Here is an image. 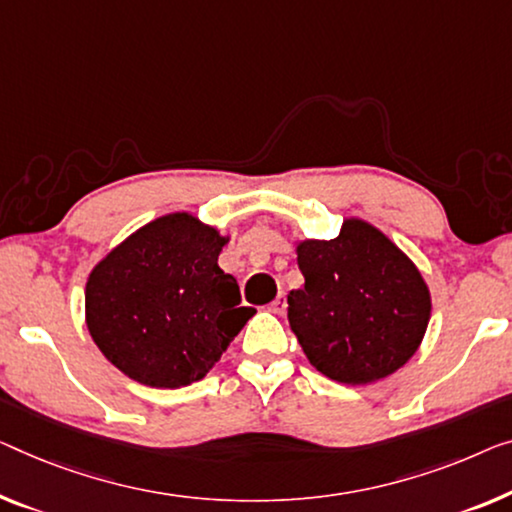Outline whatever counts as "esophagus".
Here are the masks:
<instances>
[{"label":"esophagus","instance_id":"34e87169","mask_svg":"<svg viewBox=\"0 0 512 512\" xmlns=\"http://www.w3.org/2000/svg\"><path fill=\"white\" fill-rule=\"evenodd\" d=\"M285 310H287L285 294H278L276 299H273V303H271V312H276V315H285Z\"/></svg>","mask_w":512,"mask_h":512}]
</instances>
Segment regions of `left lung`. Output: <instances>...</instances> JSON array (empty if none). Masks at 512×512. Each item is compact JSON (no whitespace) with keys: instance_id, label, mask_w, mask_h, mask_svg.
<instances>
[{"instance_id":"8db88e82","label":"left lung","mask_w":512,"mask_h":512,"mask_svg":"<svg viewBox=\"0 0 512 512\" xmlns=\"http://www.w3.org/2000/svg\"><path fill=\"white\" fill-rule=\"evenodd\" d=\"M303 289L287 296L289 326L308 361L340 384H370L402 368L430 322V292L414 262L363 220L331 241L296 248Z\"/></svg>"}]
</instances>
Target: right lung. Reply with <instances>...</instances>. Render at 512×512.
I'll use <instances>...</instances> for the list:
<instances>
[{
	"label": "right lung",
	"mask_w": 512,
	"mask_h": 512,
	"mask_svg": "<svg viewBox=\"0 0 512 512\" xmlns=\"http://www.w3.org/2000/svg\"><path fill=\"white\" fill-rule=\"evenodd\" d=\"M225 241L188 213H170L96 264L87 326L114 368L144 386L179 388L216 365L255 315L218 266Z\"/></svg>",
	"instance_id": "right-lung-1"
}]
</instances>
